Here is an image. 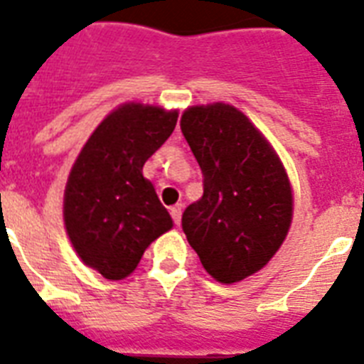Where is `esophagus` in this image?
I'll return each mask as SVG.
<instances>
[{
    "mask_svg": "<svg viewBox=\"0 0 364 364\" xmlns=\"http://www.w3.org/2000/svg\"><path fill=\"white\" fill-rule=\"evenodd\" d=\"M170 213H171V217H173V223H176V225H179V223H181L183 204H176V205H171V208H170Z\"/></svg>",
    "mask_w": 364,
    "mask_h": 364,
    "instance_id": "esophagus-1",
    "label": "esophagus"
}]
</instances>
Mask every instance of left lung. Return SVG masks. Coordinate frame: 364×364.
I'll list each match as a JSON object with an SVG mask.
<instances>
[{
  "label": "left lung",
  "instance_id": "obj_1",
  "mask_svg": "<svg viewBox=\"0 0 364 364\" xmlns=\"http://www.w3.org/2000/svg\"><path fill=\"white\" fill-rule=\"evenodd\" d=\"M181 132L204 173V194L183 213V232L215 282L262 270L293 223V187L279 154L247 115L225 102L191 105Z\"/></svg>",
  "mask_w": 364,
  "mask_h": 364
}]
</instances>
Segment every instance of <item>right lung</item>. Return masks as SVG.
Masks as SVG:
<instances>
[{
  "label": "right lung",
  "mask_w": 364,
  "mask_h": 364,
  "mask_svg": "<svg viewBox=\"0 0 364 364\" xmlns=\"http://www.w3.org/2000/svg\"><path fill=\"white\" fill-rule=\"evenodd\" d=\"M177 109L124 102L96 126L71 166L64 225L82 264L119 282L136 270L145 249L171 230L143 164L171 136Z\"/></svg>",
  "instance_id": "right-lung-1"
}]
</instances>
